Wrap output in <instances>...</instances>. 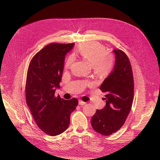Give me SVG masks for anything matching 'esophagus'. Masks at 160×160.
I'll list each match as a JSON object with an SVG mask.
<instances>
[{
	"instance_id": "esophagus-1",
	"label": "esophagus",
	"mask_w": 160,
	"mask_h": 160,
	"mask_svg": "<svg viewBox=\"0 0 160 160\" xmlns=\"http://www.w3.org/2000/svg\"><path fill=\"white\" fill-rule=\"evenodd\" d=\"M79 104L80 105H86V102H83V101H82V100H79Z\"/></svg>"
}]
</instances>
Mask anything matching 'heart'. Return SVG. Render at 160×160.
<instances>
[{"mask_svg":"<svg viewBox=\"0 0 160 160\" xmlns=\"http://www.w3.org/2000/svg\"><path fill=\"white\" fill-rule=\"evenodd\" d=\"M78 55L91 64L94 72L98 75H105L109 73L113 66L112 55L107 52L106 48L102 44L92 42L80 46ZM73 61V58L69 57L65 63V68H68Z\"/></svg>","mask_w":160,"mask_h":160,"instance_id":"1","label":"heart"}]
</instances>
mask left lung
Listing matches in <instances>:
<instances>
[{"instance_id":"8db88e82","label":"left lung","mask_w":160,"mask_h":160,"mask_svg":"<svg viewBox=\"0 0 160 160\" xmlns=\"http://www.w3.org/2000/svg\"><path fill=\"white\" fill-rule=\"evenodd\" d=\"M113 52L114 67L100 88L106 93V105L102 110H97L91 119L93 129L103 136H110L122 126L134 98V79L129 60L121 50Z\"/></svg>"}]
</instances>
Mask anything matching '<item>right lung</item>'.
I'll return each instance as SVG.
<instances>
[{"label":"right lung","instance_id":"obj_1","mask_svg":"<svg viewBox=\"0 0 160 160\" xmlns=\"http://www.w3.org/2000/svg\"><path fill=\"white\" fill-rule=\"evenodd\" d=\"M74 46V43L46 46L34 56L28 70L26 103L38 127L51 136L67 129L70 114L78 104L75 98L66 100L54 96L60 88L65 55Z\"/></svg>","mask_w":160,"mask_h":160}]
</instances>
